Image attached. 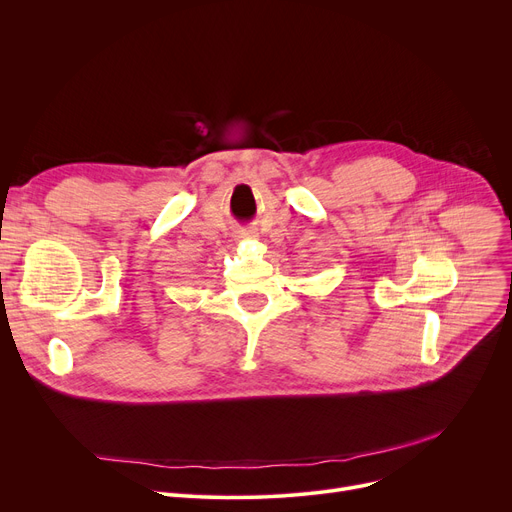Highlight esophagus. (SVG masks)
Returning a JSON list of instances; mask_svg holds the SVG:
<instances>
[{"mask_svg": "<svg viewBox=\"0 0 512 512\" xmlns=\"http://www.w3.org/2000/svg\"><path fill=\"white\" fill-rule=\"evenodd\" d=\"M253 236H255V234H253L251 230H245V232L238 234V238H253Z\"/></svg>", "mask_w": 512, "mask_h": 512, "instance_id": "obj_1", "label": "esophagus"}]
</instances>
